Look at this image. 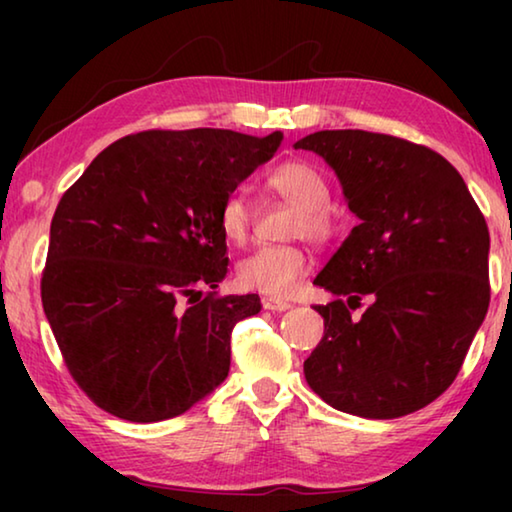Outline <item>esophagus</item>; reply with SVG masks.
Masks as SVG:
<instances>
[{
  "mask_svg": "<svg viewBox=\"0 0 512 512\" xmlns=\"http://www.w3.org/2000/svg\"><path fill=\"white\" fill-rule=\"evenodd\" d=\"M262 307L268 311H287V309H291V302L280 300V298H264Z\"/></svg>",
  "mask_w": 512,
  "mask_h": 512,
  "instance_id": "34e87169",
  "label": "esophagus"
}]
</instances>
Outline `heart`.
Masks as SVG:
<instances>
[{"mask_svg": "<svg viewBox=\"0 0 512 512\" xmlns=\"http://www.w3.org/2000/svg\"><path fill=\"white\" fill-rule=\"evenodd\" d=\"M266 185L282 201L298 207L291 232L323 244L334 235L336 223L327 210L329 189L320 171L309 162L291 160L268 173ZM253 228V205L244 194L225 196L219 210V230L230 244H244ZM309 271V257L298 246H262L237 266V282L248 291L284 298Z\"/></svg>", "mask_w": 512, "mask_h": 512, "instance_id": "1", "label": "heart"}]
</instances>
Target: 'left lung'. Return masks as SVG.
<instances>
[{
  "instance_id": "left-lung-1",
  "label": "left lung",
  "mask_w": 512,
  "mask_h": 512,
  "mask_svg": "<svg viewBox=\"0 0 512 512\" xmlns=\"http://www.w3.org/2000/svg\"><path fill=\"white\" fill-rule=\"evenodd\" d=\"M293 146L334 169L359 219L314 280L336 298L316 307L325 334L307 384L361 418L418 411L452 386L490 305L479 205L443 155L400 137L318 131Z\"/></svg>"
}]
</instances>
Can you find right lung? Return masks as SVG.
Masks as SVG:
<instances>
[{
    "instance_id": "1",
    "label": "right lung",
    "mask_w": 512,
    "mask_h": 512,
    "mask_svg": "<svg viewBox=\"0 0 512 512\" xmlns=\"http://www.w3.org/2000/svg\"><path fill=\"white\" fill-rule=\"evenodd\" d=\"M280 142V131L221 128L128 135L60 198L42 307L69 375L99 409L169 420L228 377L232 327L262 302L201 289L228 273L221 203Z\"/></svg>"
}]
</instances>
